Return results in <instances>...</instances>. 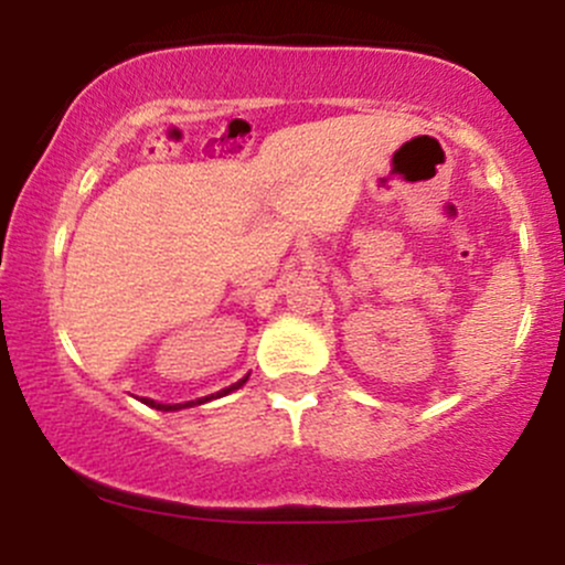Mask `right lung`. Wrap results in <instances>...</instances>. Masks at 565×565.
<instances>
[{"mask_svg":"<svg viewBox=\"0 0 565 565\" xmlns=\"http://www.w3.org/2000/svg\"><path fill=\"white\" fill-rule=\"evenodd\" d=\"M246 380H249V374H246V377H242L238 382H233L231 387H223V391H220V393L204 395V398H196V401H185V404H157V401H151V398H146V401H142V404L151 406V408H159V412H178V408H191V406H201V404H206V401H212V398H223V395H228V393H233V391H238V387H242Z\"/></svg>","mask_w":565,"mask_h":565,"instance_id":"right-lung-1","label":"right lung"}]
</instances>
